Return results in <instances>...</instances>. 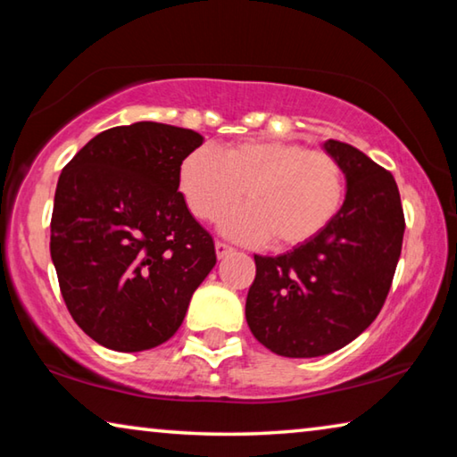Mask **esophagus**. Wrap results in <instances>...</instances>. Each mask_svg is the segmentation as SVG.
I'll use <instances>...</instances> for the list:
<instances>
[{
  "instance_id": "1",
  "label": "esophagus",
  "mask_w": 457,
  "mask_h": 457,
  "mask_svg": "<svg viewBox=\"0 0 457 457\" xmlns=\"http://www.w3.org/2000/svg\"><path fill=\"white\" fill-rule=\"evenodd\" d=\"M231 252H234V247H231V245L223 244V242H215V253H218L220 260L226 258L228 253H231Z\"/></svg>"
}]
</instances>
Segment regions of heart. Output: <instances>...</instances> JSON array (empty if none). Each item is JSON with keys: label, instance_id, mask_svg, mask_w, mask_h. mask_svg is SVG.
Here are the masks:
<instances>
[{"label": "heart", "instance_id": "b5f03b06", "mask_svg": "<svg viewBox=\"0 0 457 457\" xmlns=\"http://www.w3.org/2000/svg\"><path fill=\"white\" fill-rule=\"evenodd\" d=\"M177 185L197 220L212 221L244 195L250 205L228 213L221 231L244 244L276 250L311 242L337 218L345 201V171L327 151L280 138H247L223 153L210 145L181 161Z\"/></svg>", "mask_w": 457, "mask_h": 457}]
</instances>
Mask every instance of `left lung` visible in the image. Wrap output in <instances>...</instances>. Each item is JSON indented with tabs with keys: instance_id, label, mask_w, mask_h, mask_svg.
Returning a JSON list of instances; mask_svg holds the SVG:
<instances>
[{
	"instance_id": "1",
	"label": "left lung",
	"mask_w": 457,
	"mask_h": 457,
	"mask_svg": "<svg viewBox=\"0 0 457 457\" xmlns=\"http://www.w3.org/2000/svg\"><path fill=\"white\" fill-rule=\"evenodd\" d=\"M324 149L343 167L346 197L330 226L282 256H253L245 300L252 335L276 354L320 357L377 319L401 256L405 215L393 175L354 146Z\"/></svg>"
}]
</instances>
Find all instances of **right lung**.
<instances>
[{"instance_id":"right-lung-1","label":"right lung","mask_w":457,"mask_h":457,"mask_svg":"<svg viewBox=\"0 0 457 457\" xmlns=\"http://www.w3.org/2000/svg\"><path fill=\"white\" fill-rule=\"evenodd\" d=\"M201 143L195 130L143 120L96 135L62 169L52 262L68 312L106 349L163 345L215 266L213 237L177 191Z\"/></svg>"}]
</instances>
